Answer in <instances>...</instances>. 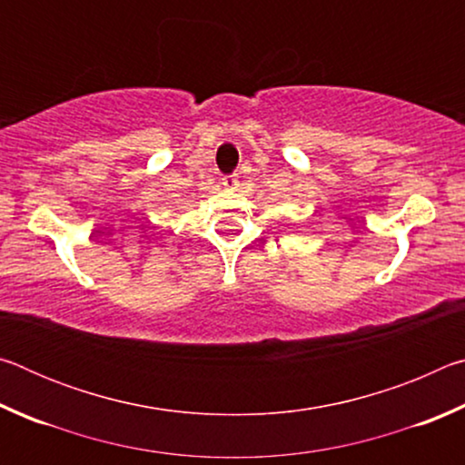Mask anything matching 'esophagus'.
Instances as JSON below:
<instances>
[{
  "mask_svg": "<svg viewBox=\"0 0 465 465\" xmlns=\"http://www.w3.org/2000/svg\"><path fill=\"white\" fill-rule=\"evenodd\" d=\"M222 184L227 188V191H238L240 176H238V174H225V176L222 178Z\"/></svg>",
  "mask_w": 465,
  "mask_h": 465,
  "instance_id": "obj_1",
  "label": "esophagus"
}]
</instances>
